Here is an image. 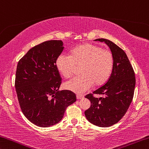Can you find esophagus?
I'll list each match as a JSON object with an SVG mask.
<instances>
[{"label":"esophagus","instance_id":"1","mask_svg":"<svg viewBox=\"0 0 149 149\" xmlns=\"http://www.w3.org/2000/svg\"><path fill=\"white\" fill-rule=\"evenodd\" d=\"M77 98L78 100H80V99H82V98H84V96L82 95H77Z\"/></svg>","mask_w":149,"mask_h":149}]
</instances>
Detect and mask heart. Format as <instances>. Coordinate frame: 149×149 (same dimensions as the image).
Segmentation results:
<instances>
[{"label": "heart", "mask_w": 149, "mask_h": 149, "mask_svg": "<svg viewBox=\"0 0 149 149\" xmlns=\"http://www.w3.org/2000/svg\"><path fill=\"white\" fill-rule=\"evenodd\" d=\"M114 57L111 51L100 46L84 43L73 50L71 55L61 54L56 59V67L65 78H70L81 67V75L67 81L65 88L77 94L85 93L95 86L102 85L111 74Z\"/></svg>", "instance_id": "1"}]
</instances>
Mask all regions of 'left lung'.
Masks as SVG:
<instances>
[{"label": "left lung", "instance_id": "obj_1", "mask_svg": "<svg viewBox=\"0 0 149 149\" xmlns=\"http://www.w3.org/2000/svg\"><path fill=\"white\" fill-rule=\"evenodd\" d=\"M95 40L104 42L114 57L113 70L108 81L93 93L85 96L91 101V107L84 112L92 124L108 127L117 123L127 113L133 98L135 74L127 54L122 49L105 38ZM94 94H101L96 98Z\"/></svg>", "mask_w": 149, "mask_h": 149}]
</instances>
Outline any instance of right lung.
<instances>
[{"mask_svg": "<svg viewBox=\"0 0 149 149\" xmlns=\"http://www.w3.org/2000/svg\"><path fill=\"white\" fill-rule=\"evenodd\" d=\"M63 49L61 40L45 41L30 49L18 63L15 86L20 109L38 127L58 123L77 100L72 91H58L62 78L56 62Z\"/></svg>", "mask_w": 149, "mask_h": 149, "instance_id": "add662e5", "label": "right lung"}]
</instances>
